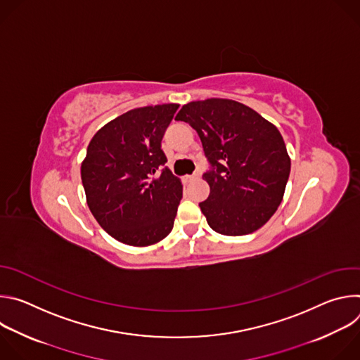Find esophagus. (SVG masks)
<instances>
[{"mask_svg": "<svg viewBox=\"0 0 360 360\" xmlns=\"http://www.w3.org/2000/svg\"><path fill=\"white\" fill-rule=\"evenodd\" d=\"M196 178H198V175H186V176H185V181H186V182H191V181L196 179Z\"/></svg>", "mask_w": 360, "mask_h": 360, "instance_id": "obj_1", "label": "esophagus"}]
</instances>
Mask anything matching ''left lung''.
Returning a JSON list of instances; mask_svg holds the SVG:
<instances>
[{
  "mask_svg": "<svg viewBox=\"0 0 360 360\" xmlns=\"http://www.w3.org/2000/svg\"><path fill=\"white\" fill-rule=\"evenodd\" d=\"M199 135L214 167L203 174L210 196L199 203L208 225L228 236L262 228L281 205L290 158L279 129L233 99L192 101L178 112Z\"/></svg>",
  "mask_w": 360,
  "mask_h": 360,
  "instance_id": "left-lung-1",
  "label": "left lung"
}]
</instances>
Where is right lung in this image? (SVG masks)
I'll list each match as a JSON object with an SVG mask.
<instances>
[{
  "instance_id": "add662e5",
  "label": "right lung",
  "mask_w": 360,
  "mask_h": 360,
  "mask_svg": "<svg viewBox=\"0 0 360 360\" xmlns=\"http://www.w3.org/2000/svg\"><path fill=\"white\" fill-rule=\"evenodd\" d=\"M179 104L131 110L92 136L81 164L88 208L102 229L131 246L169 235L182 182L165 167L161 141Z\"/></svg>"
}]
</instances>
